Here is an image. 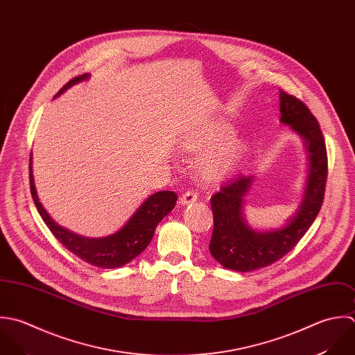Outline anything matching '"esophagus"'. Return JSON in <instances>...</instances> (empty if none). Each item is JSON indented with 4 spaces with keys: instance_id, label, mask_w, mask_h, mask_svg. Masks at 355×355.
Returning <instances> with one entry per match:
<instances>
[{
    "instance_id": "esophagus-1",
    "label": "esophagus",
    "mask_w": 355,
    "mask_h": 355,
    "mask_svg": "<svg viewBox=\"0 0 355 355\" xmlns=\"http://www.w3.org/2000/svg\"><path fill=\"white\" fill-rule=\"evenodd\" d=\"M197 200H198V197H197L196 193L187 191V193H184V194L180 197L179 204H180V205H190V204H194Z\"/></svg>"
}]
</instances>
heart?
I'll return each instance as SVG.
<instances>
[{"instance_id":"1","label":"heart","mask_w":355,"mask_h":355,"mask_svg":"<svg viewBox=\"0 0 355 355\" xmlns=\"http://www.w3.org/2000/svg\"><path fill=\"white\" fill-rule=\"evenodd\" d=\"M234 128L227 121H216L201 130L189 133L182 141V151L187 155L203 153L196 161V173L205 184L226 180L242 161L246 141L232 137Z\"/></svg>"}]
</instances>
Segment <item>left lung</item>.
<instances>
[{"label": "left lung", "mask_w": 355, "mask_h": 355, "mask_svg": "<svg viewBox=\"0 0 355 355\" xmlns=\"http://www.w3.org/2000/svg\"><path fill=\"white\" fill-rule=\"evenodd\" d=\"M279 122L289 126L304 143L307 178L295 214L279 227L259 230L245 219V196L254 176H238L211 198L214 233L211 254L223 267L234 271H253L279 260L306 234L315 220L324 200L328 175L325 140L318 121L309 107L292 95L279 91Z\"/></svg>", "instance_id": "8db88e82"}]
</instances>
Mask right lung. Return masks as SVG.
<instances>
[{
  "mask_svg": "<svg viewBox=\"0 0 355 355\" xmlns=\"http://www.w3.org/2000/svg\"><path fill=\"white\" fill-rule=\"evenodd\" d=\"M89 77L91 74H84L73 78L58 92L55 99L73 85L87 81ZM30 189L38 214L56 239L84 261L102 268L122 267L139 256L150 243L158 223L173 209L178 201V196L173 191H157L143 201L119 232L110 236L92 238L80 236L62 227L45 211L34 184L33 154H30Z\"/></svg>",
  "mask_w": 355,
  "mask_h": 355,
  "instance_id": "obj_1",
  "label": "right lung"
}]
</instances>
